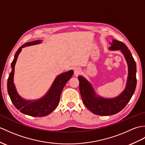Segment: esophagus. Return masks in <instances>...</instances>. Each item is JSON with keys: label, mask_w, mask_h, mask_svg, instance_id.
<instances>
[{"label": "esophagus", "mask_w": 145, "mask_h": 145, "mask_svg": "<svg viewBox=\"0 0 145 145\" xmlns=\"http://www.w3.org/2000/svg\"><path fill=\"white\" fill-rule=\"evenodd\" d=\"M80 69L79 68H76V69H75V71H74V73H75V75L76 76L78 75V74L80 73Z\"/></svg>", "instance_id": "obj_1"}]
</instances>
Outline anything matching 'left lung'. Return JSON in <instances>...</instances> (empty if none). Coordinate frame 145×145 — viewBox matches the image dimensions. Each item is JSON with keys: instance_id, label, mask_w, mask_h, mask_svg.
I'll list each match as a JSON object with an SVG mask.
<instances>
[{"instance_id": "1", "label": "left lung", "mask_w": 145, "mask_h": 145, "mask_svg": "<svg viewBox=\"0 0 145 145\" xmlns=\"http://www.w3.org/2000/svg\"><path fill=\"white\" fill-rule=\"evenodd\" d=\"M109 49L120 50L128 65V78L125 88L117 97L114 98H104L97 96L93 86L87 80L82 76H78L80 92L83 103L90 111L99 116L114 115L122 110L130 101L137 85V66L130 50L122 42L112 40Z\"/></svg>"}]
</instances>
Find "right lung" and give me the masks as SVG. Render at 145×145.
Segmentation results:
<instances>
[{"mask_svg": "<svg viewBox=\"0 0 145 145\" xmlns=\"http://www.w3.org/2000/svg\"><path fill=\"white\" fill-rule=\"evenodd\" d=\"M41 42L40 40L24 44L15 53L14 59L12 62V71L7 81V90L13 105L23 114L33 117H44L49 115L54 110L59 103L60 95L63 87L73 74V70H70L57 76L52 85L46 95L38 100H25L20 96L16 91L13 83L15 65L19 54L25 47L38 44Z\"/></svg>", "mask_w": 145, "mask_h": 145, "instance_id": "right-lung-1", "label": "right lung"}]
</instances>
